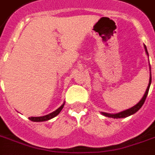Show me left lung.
<instances>
[{
    "label": "left lung",
    "instance_id": "8db88e82",
    "mask_svg": "<svg viewBox=\"0 0 155 155\" xmlns=\"http://www.w3.org/2000/svg\"><path fill=\"white\" fill-rule=\"evenodd\" d=\"M144 48H145V51L146 53H147V54H148V51H147V48H146L145 45H144ZM151 80H152V78H151V72H150V79H149V85H148V88H147V90H146L145 94L143 95V98L141 99V101H140L137 105H135L134 107L129 108V109H127V110L121 111V112H118V113H116V114H110V113H107V112H101V113H102V115L106 116V117H112V118H122V117H128V116H130V115H133V114H134L135 112H137V111H138V110L142 107V106L143 105L144 101H145L146 97H147V96H148V93H149V87H150V85H151Z\"/></svg>",
    "mask_w": 155,
    "mask_h": 155
}]
</instances>
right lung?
Segmentation results:
<instances>
[{"mask_svg":"<svg viewBox=\"0 0 155 155\" xmlns=\"http://www.w3.org/2000/svg\"><path fill=\"white\" fill-rule=\"evenodd\" d=\"M64 106V104H63L62 106L59 108H58L56 111H53L52 113H49V114L44 116V117H28V118L29 120H31L32 122H44V121H48V120L53 118V117H54L58 115L63 109Z\"/></svg>","mask_w":155,"mask_h":155,"instance_id":"add662e5","label":"right lung"}]
</instances>
